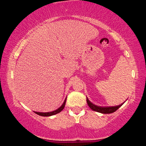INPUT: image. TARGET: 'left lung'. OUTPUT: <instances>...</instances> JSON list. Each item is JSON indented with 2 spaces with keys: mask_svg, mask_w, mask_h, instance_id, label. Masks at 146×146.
I'll return each mask as SVG.
<instances>
[{
  "mask_svg": "<svg viewBox=\"0 0 146 146\" xmlns=\"http://www.w3.org/2000/svg\"><path fill=\"white\" fill-rule=\"evenodd\" d=\"M86 102H87V104H88V106H89L92 110H94V111L98 112V113H101L103 114H110V113H114V112L116 111L118 108H119L125 102H124L123 104H121L119 106H99L93 104L92 102H90L89 100H88V98H86Z\"/></svg>",
  "mask_w": 146,
  "mask_h": 146,
  "instance_id": "left-lung-1",
  "label": "left lung"
}]
</instances>
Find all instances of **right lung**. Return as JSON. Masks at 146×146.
Segmentation results:
<instances>
[{
	"label": "right lung",
	"instance_id": "add662e5",
	"mask_svg": "<svg viewBox=\"0 0 146 146\" xmlns=\"http://www.w3.org/2000/svg\"><path fill=\"white\" fill-rule=\"evenodd\" d=\"M66 98L65 99L64 102L60 108H58L57 110H54V111L48 112V113H40V112H35L34 111V113H36L37 115H40V116H43V117H49V116H52V115H56V114L59 113L60 112H61L62 110L64 109V106H65V104H66Z\"/></svg>",
	"mask_w": 146,
	"mask_h": 146
}]
</instances>
